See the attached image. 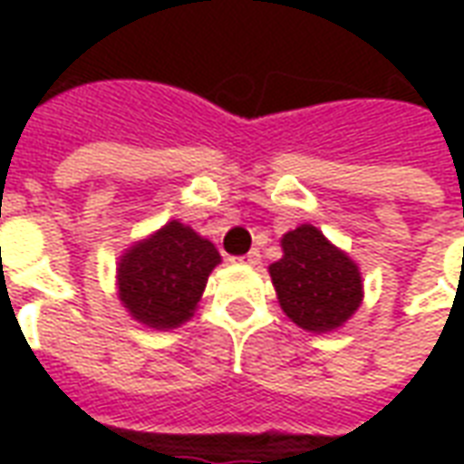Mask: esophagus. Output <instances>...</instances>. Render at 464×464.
I'll use <instances>...</instances> for the list:
<instances>
[{"label": "esophagus", "instance_id": "obj_1", "mask_svg": "<svg viewBox=\"0 0 464 464\" xmlns=\"http://www.w3.org/2000/svg\"><path fill=\"white\" fill-rule=\"evenodd\" d=\"M238 261L246 263V266H258V263H261V251H258V248H253V251H248L246 256H241Z\"/></svg>", "mask_w": 464, "mask_h": 464}]
</instances>
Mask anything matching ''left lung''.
Returning <instances> with one entry per match:
<instances>
[{
    "mask_svg": "<svg viewBox=\"0 0 464 464\" xmlns=\"http://www.w3.org/2000/svg\"><path fill=\"white\" fill-rule=\"evenodd\" d=\"M281 248L268 273L283 313L308 333L343 328L362 303L358 263L311 223L283 233Z\"/></svg>",
    "mask_w": 464,
    "mask_h": 464,
    "instance_id": "8db88e82",
    "label": "left lung"
}]
</instances>
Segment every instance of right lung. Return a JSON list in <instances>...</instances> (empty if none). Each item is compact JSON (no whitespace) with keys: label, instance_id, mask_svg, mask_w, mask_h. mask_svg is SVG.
<instances>
[{"label":"right lung","instance_id":"add662e5","mask_svg":"<svg viewBox=\"0 0 464 464\" xmlns=\"http://www.w3.org/2000/svg\"><path fill=\"white\" fill-rule=\"evenodd\" d=\"M218 263L221 253L208 238L173 218L119 256L116 295L143 328L173 331L191 321Z\"/></svg>","mask_w":464,"mask_h":464}]
</instances>
